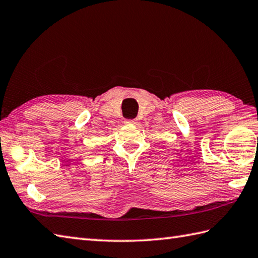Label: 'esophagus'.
<instances>
[{"mask_svg": "<svg viewBox=\"0 0 258 258\" xmlns=\"http://www.w3.org/2000/svg\"><path fill=\"white\" fill-rule=\"evenodd\" d=\"M124 123H127V124H136L137 123V120L136 119H125L124 120Z\"/></svg>", "mask_w": 258, "mask_h": 258, "instance_id": "1", "label": "esophagus"}]
</instances>
